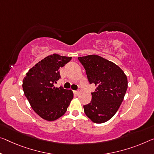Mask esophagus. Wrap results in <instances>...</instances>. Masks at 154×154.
Returning <instances> with one entry per match:
<instances>
[{
	"label": "esophagus",
	"instance_id": "obj_1",
	"mask_svg": "<svg viewBox=\"0 0 154 154\" xmlns=\"http://www.w3.org/2000/svg\"><path fill=\"white\" fill-rule=\"evenodd\" d=\"M74 93H75V94L78 95V94H79V91H77V90H76V91H74Z\"/></svg>",
	"mask_w": 154,
	"mask_h": 154
}]
</instances>
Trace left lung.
<instances>
[{
	"label": "left lung",
	"instance_id": "left-lung-1",
	"mask_svg": "<svg viewBox=\"0 0 154 154\" xmlns=\"http://www.w3.org/2000/svg\"><path fill=\"white\" fill-rule=\"evenodd\" d=\"M78 60L86 70L90 84L97 88L90 103L84 106L86 115L95 123L109 121L120 107L128 89V78L114 63L101 56L90 55Z\"/></svg>",
	"mask_w": 154,
	"mask_h": 154
}]
</instances>
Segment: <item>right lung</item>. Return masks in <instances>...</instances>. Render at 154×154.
Here are the masks:
<instances>
[{
    "instance_id": "1",
    "label": "right lung",
    "mask_w": 154,
    "mask_h": 154,
    "mask_svg": "<svg viewBox=\"0 0 154 154\" xmlns=\"http://www.w3.org/2000/svg\"><path fill=\"white\" fill-rule=\"evenodd\" d=\"M71 59L56 53L48 55L31 68L23 79L24 95L35 113L45 120L55 121L64 115L73 99L71 90L54 86L60 78V67Z\"/></svg>"
}]
</instances>
